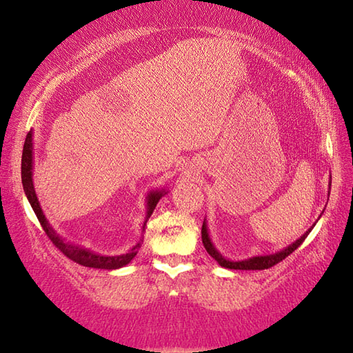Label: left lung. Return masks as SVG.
<instances>
[{"label":"left lung","instance_id":"1","mask_svg":"<svg viewBox=\"0 0 353 353\" xmlns=\"http://www.w3.org/2000/svg\"><path fill=\"white\" fill-rule=\"evenodd\" d=\"M330 189H331V180H330ZM330 192V191H328ZM313 230L309 228L307 230L303 236L295 240L292 245H289L288 248H285L283 250H279L276 252V254H270V255H258V256H252V258H248V259H243V261H231V259H227L223 258L221 255V252L214 248V245L210 240V236H209V231H207V223H205V219L203 222V230H201V239H203V245L205 248V250L209 252V255L212 258H214L216 261H218V264L223 268H231V270H265V268H270L276 265L277 263H280V261H283L288 255H291L292 252L295 249L300 248L301 243L305 240V237L309 236V232Z\"/></svg>","mask_w":353,"mask_h":353}]
</instances>
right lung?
Masks as SVG:
<instances>
[{"label":"right lung","instance_id":"right-lung-1","mask_svg":"<svg viewBox=\"0 0 353 353\" xmlns=\"http://www.w3.org/2000/svg\"><path fill=\"white\" fill-rule=\"evenodd\" d=\"M32 157H34V153H32V131H30L28 135H26V139H25L23 152H22V185H23L25 195H26V198H28V201L32 207L34 213L37 214L39 222L41 223L44 232L48 234V237L52 240L53 245H55L67 258H70L71 261H74V263L83 265V267L116 270V268H121V267H125L126 264H130L132 258L137 255L139 249L141 248V243H143L141 239H140L137 245H135L128 252V254L105 256V255L95 254V252L89 250L88 248L71 245V243H68V241L62 239L59 234H57V231L50 227V223L46 219V216H44V213L41 210V205L39 203V198H37V195H35V189H34V183H32V164H34ZM165 194H167L165 189H162V191H152L148 195V198H146V200H148V214H146V221H144V223H143V231H144V227H146L148 219L150 218V214L153 213V210H155L158 201Z\"/></svg>","mask_w":353,"mask_h":353}]
</instances>
